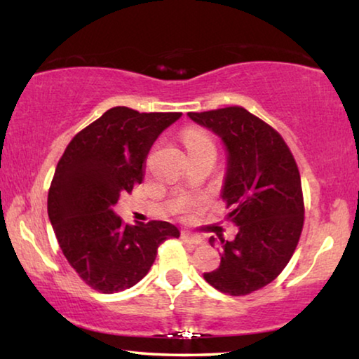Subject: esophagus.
I'll return each instance as SVG.
<instances>
[{
    "mask_svg": "<svg viewBox=\"0 0 359 359\" xmlns=\"http://www.w3.org/2000/svg\"><path fill=\"white\" fill-rule=\"evenodd\" d=\"M182 239H185L187 242H190L193 245H203L204 244V239L201 236H196V234H191L188 233V231H182Z\"/></svg>",
    "mask_w": 359,
    "mask_h": 359,
    "instance_id": "34e87169",
    "label": "esophagus"
}]
</instances>
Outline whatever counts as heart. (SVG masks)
<instances>
[{"label":"heart","mask_w":359,"mask_h":359,"mask_svg":"<svg viewBox=\"0 0 359 359\" xmlns=\"http://www.w3.org/2000/svg\"><path fill=\"white\" fill-rule=\"evenodd\" d=\"M184 142L187 145L188 151H193V150H203V149H214L215 150V145L214 141H212L210 136L208 133L199 130V128H190L185 131L184 135ZM188 204L184 203L180 205V209H187Z\"/></svg>","instance_id":"b5f03b06"}]
</instances>
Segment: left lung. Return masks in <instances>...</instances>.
Segmentation results:
<instances>
[{
    "instance_id": "1",
    "label": "left lung",
    "mask_w": 359,
    "mask_h": 359,
    "mask_svg": "<svg viewBox=\"0 0 359 359\" xmlns=\"http://www.w3.org/2000/svg\"><path fill=\"white\" fill-rule=\"evenodd\" d=\"M226 147L222 198L226 220L238 226L233 241L209 239L222 247L220 266L204 272L222 293L244 296L266 287L293 257L304 224L299 169L278 133L241 106L188 112Z\"/></svg>"
}]
</instances>
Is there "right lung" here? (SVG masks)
I'll list each match as a JSON object with an SVG mask.
<instances>
[{"label":"right lung","instance_id":"add662e5","mask_svg":"<svg viewBox=\"0 0 359 359\" xmlns=\"http://www.w3.org/2000/svg\"><path fill=\"white\" fill-rule=\"evenodd\" d=\"M182 112L112 107L72 137L60 158L47 198L58 245L79 277L111 294L147 276L156 250L180 233L168 222L123 224L114 205L141 184L156 137Z\"/></svg>","mask_w":359,"mask_h":359}]
</instances>
